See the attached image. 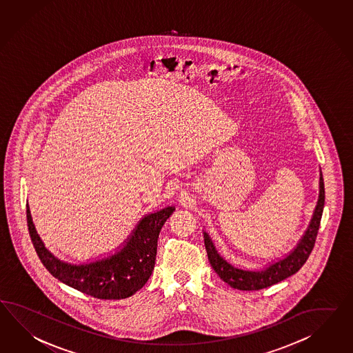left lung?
<instances>
[{"mask_svg": "<svg viewBox=\"0 0 353 353\" xmlns=\"http://www.w3.org/2000/svg\"><path fill=\"white\" fill-rule=\"evenodd\" d=\"M319 189L320 190H319L318 204L314 210V215L311 218L309 227L305 234L302 236L300 242L297 243V246L285 258L279 259L278 261H274L273 264L264 268L263 270H246V269L233 267L232 264H230L218 254L213 241L210 240L207 232H204V243H205L208 259L210 261V265L214 269L215 273L221 276L223 282L230 284L232 288L241 290V291H259L297 273L309 259L318 236L320 221H321L323 209H324V201H325V190H324V180H323L321 172H320Z\"/></svg>", "mask_w": 353, "mask_h": 353, "instance_id": "obj_1", "label": "left lung"}]
</instances>
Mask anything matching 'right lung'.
I'll list each match as a JSON object with an SVG mask.
<instances>
[{"label":"right lung","instance_id":"right-lung-1","mask_svg":"<svg viewBox=\"0 0 353 353\" xmlns=\"http://www.w3.org/2000/svg\"><path fill=\"white\" fill-rule=\"evenodd\" d=\"M174 212L167 207L139 222L126 245L110 258L89 264H70L56 258L35 231L28 207V227L35 251L46 269L62 283L101 300H121L132 296L148 282L154 269L158 236Z\"/></svg>","mask_w":353,"mask_h":353}]
</instances>
